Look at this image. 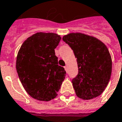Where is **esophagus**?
<instances>
[{"label":"esophagus","instance_id":"esophagus-1","mask_svg":"<svg viewBox=\"0 0 122 122\" xmlns=\"http://www.w3.org/2000/svg\"><path fill=\"white\" fill-rule=\"evenodd\" d=\"M65 69L66 71H67V66H65Z\"/></svg>","mask_w":122,"mask_h":122}]
</instances>
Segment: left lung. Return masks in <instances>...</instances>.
<instances>
[{
    "instance_id": "obj_1",
    "label": "left lung",
    "mask_w": 122,
    "mask_h": 122,
    "mask_svg": "<svg viewBox=\"0 0 122 122\" xmlns=\"http://www.w3.org/2000/svg\"><path fill=\"white\" fill-rule=\"evenodd\" d=\"M63 40L77 58L79 73L71 81L76 95L83 100L100 95L112 71V59L106 45L95 37L81 32L65 35Z\"/></svg>"
}]
</instances>
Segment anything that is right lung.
Masks as SVG:
<instances>
[{
  "mask_svg": "<svg viewBox=\"0 0 122 122\" xmlns=\"http://www.w3.org/2000/svg\"><path fill=\"white\" fill-rule=\"evenodd\" d=\"M61 38L53 32H37L26 40L18 51L16 68L22 86L31 97L40 101L56 98L65 78L54 49Z\"/></svg>",
  "mask_w": 122,
  "mask_h": 122,
  "instance_id": "obj_1",
  "label": "right lung"
}]
</instances>
